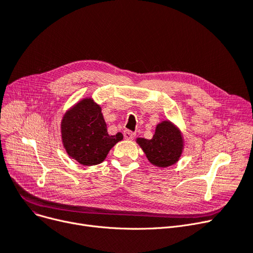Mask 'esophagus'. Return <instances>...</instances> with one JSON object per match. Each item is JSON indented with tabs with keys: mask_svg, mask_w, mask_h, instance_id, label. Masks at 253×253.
Masks as SVG:
<instances>
[{
	"mask_svg": "<svg viewBox=\"0 0 253 253\" xmlns=\"http://www.w3.org/2000/svg\"><path fill=\"white\" fill-rule=\"evenodd\" d=\"M134 136H135V134L133 132H131V131H129V130H125L124 131V137H125V139L132 140L134 138Z\"/></svg>",
	"mask_w": 253,
	"mask_h": 253,
	"instance_id": "esophagus-1",
	"label": "esophagus"
}]
</instances>
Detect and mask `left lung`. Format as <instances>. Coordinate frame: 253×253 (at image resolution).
Wrapping results in <instances>:
<instances>
[{"instance_id": "1", "label": "left lung", "mask_w": 253, "mask_h": 253, "mask_svg": "<svg viewBox=\"0 0 253 253\" xmlns=\"http://www.w3.org/2000/svg\"><path fill=\"white\" fill-rule=\"evenodd\" d=\"M135 141L152 166L159 169L177 163L185 147L181 129L169 120H163L156 125L155 133L151 139L138 137Z\"/></svg>"}]
</instances>
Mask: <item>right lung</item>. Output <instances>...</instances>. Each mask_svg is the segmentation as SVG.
Segmentation results:
<instances>
[{
	"mask_svg": "<svg viewBox=\"0 0 253 253\" xmlns=\"http://www.w3.org/2000/svg\"><path fill=\"white\" fill-rule=\"evenodd\" d=\"M101 106L84 97L66 112L61 121L63 146L70 158L85 167L104 161L108 152L123 139V134L107 133Z\"/></svg>",
	"mask_w": 253,
	"mask_h": 253,
	"instance_id": "obj_1",
	"label": "right lung"
}]
</instances>
